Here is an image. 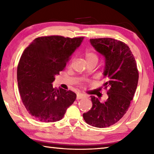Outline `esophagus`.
Segmentation results:
<instances>
[{
	"label": "esophagus",
	"mask_w": 154,
	"mask_h": 154,
	"mask_svg": "<svg viewBox=\"0 0 154 154\" xmlns=\"http://www.w3.org/2000/svg\"><path fill=\"white\" fill-rule=\"evenodd\" d=\"M83 97H84V96H83V95L82 94L78 93L77 94V100H79V99H82V98H83Z\"/></svg>",
	"instance_id": "34e87169"
}]
</instances>
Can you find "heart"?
Returning a JSON list of instances; mask_svg holds the SVG:
<instances>
[{
    "label": "heart",
    "mask_w": 154,
    "mask_h": 154,
    "mask_svg": "<svg viewBox=\"0 0 154 154\" xmlns=\"http://www.w3.org/2000/svg\"><path fill=\"white\" fill-rule=\"evenodd\" d=\"M87 62H97L98 61V56L95 52L88 51L85 54Z\"/></svg>",
    "instance_id": "heart-1"
}]
</instances>
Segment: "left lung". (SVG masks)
I'll return each mask as SVG.
<instances>
[{
  "instance_id": "left-lung-1",
  "label": "left lung",
  "mask_w": 154,
  "mask_h": 154,
  "mask_svg": "<svg viewBox=\"0 0 154 154\" xmlns=\"http://www.w3.org/2000/svg\"><path fill=\"white\" fill-rule=\"evenodd\" d=\"M90 41L105 57L106 82L103 86L107 90V98L102 103L91 96L92 107L83 117L90 126L106 128L117 123L128 109L136 92L139 71L133 54L124 42L111 38H91Z\"/></svg>"
}]
</instances>
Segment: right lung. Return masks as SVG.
I'll return each mask as SVG.
<instances>
[{
  "label": "right lung",
  "instance_id": "add662e5",
  "mask_svg": "<svg viewBox=\"0 0 154 154\" xmlns=\"http://www.w3.org/2000/svg\"><path fill=\"white\" fill-rule=\"evenodd\" d=\"M83 40V37L41 36L23 52L17 70L18 89L25 108L34 119L42 122L60 120L74 103L76 94L54 88L51 83Z\"/></svg>",
  "mask_w": 154,
  "mask_h": 154
}]
</instances>
